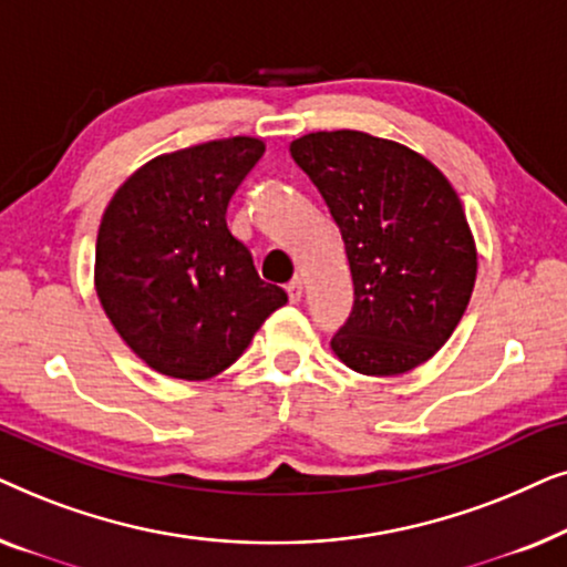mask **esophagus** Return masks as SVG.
I'll return each instance as SVG.
<instances>
[{"mask_svg":"<svg viewBox=\"0 0 567 567\" xmlns=\"http://www.w3.org/2000/svg\"><path fill=\"white\" fill-rule=\"evenodd\" d=\"M286 291H289V299L293 305L301 301V293H305V284H301V278H291V281L286 284Z\"/></svg>","mask_w":567,"mask_h":567,"instance_id":"34e87169","label":"esophagus"}]
</instances>
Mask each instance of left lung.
<instances>
[{"label": "left lung", "mask_w": 567, "mask_h": 567, "mask_svg": "<svg viewBox=\"0 0 567 567\" xmlns=\"http://www.w3.org/2000/svg\"><path fill=\"white\" fill-rule=\"evenodd\" d=\"M291 157L322 193L346 243L353 309L330 346L348 369L394 377L452 338L477 250L462 200L423 154L363 131H317Z\"/></svg>", "instance_id": "1"}]
</instances>
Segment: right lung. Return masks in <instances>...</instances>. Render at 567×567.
I'll use <instances>...</instances> for the list:
<instances>
[{
    "mask_svg": "<svg viewBox=\"0 0 567 567\" xmlns=\"http://www.w3.org/2000/svg\"><path fill=\"white\" fill-rule=\"evenodd\" d=\"M266 144L216 138L162 154L115 190L97 231L95 291L146 367L200 382L231 367L284 307L227 227V206Z\"/></svg>",
    "mask_w": 567,
    "mask_h": 567,
    "instance_id": "1",
    "label": "right lung"
}]
</instances>
